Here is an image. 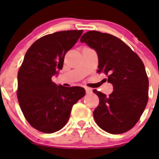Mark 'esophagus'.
<instances>
[{
	"instance_id": "34e87169",
	"label": "esophagus",
	"mask_w": 159,
	"mask_h": 159,
	"mask_svg": "<svg viewBox=\"0 0 159 159\" xmlns=\"http://www.w3.org/2000/svg\"><path fill=\"white\" fill-rule=\"evenodd\" d=\"M85 91L87 94H91V93H92V89H90V88L85 87Z\"/></svg>"
}]
</instances>
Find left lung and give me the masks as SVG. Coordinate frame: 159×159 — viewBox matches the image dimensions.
Segmentation results:
<instances>
[{
  "instance_id": "left-lung-1",
  "label": "left lung",
  "mask_w": 159,
  "mask_h": 159,
  "mask_svg": "<svg viewBox=\"0 0 159 159\" xmlns=\"http://www.w3.org/2000/svg\"><path fill=\"white\" fill-rule=\"evenodd\" d=\"M97 52L98 73L108 76L114 91L107 96L94 90L99 104L93 111L98 125L111 134L132 129L143 113L148 99V79L137 54L117 37L91 30L81 38Z\"/></svg>"
}]
</instances>
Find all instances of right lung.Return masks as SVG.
Returning <instances> with one entry per match:
<instances>
[{
	"instance_id": "1",
	"label": "right lung",
	"mask_w": 159,
	"mask_h": 159,
	"mask_svg": "<svg viewBox=\"0 0 159 159\" xmlns=\"http://www.w3.org/2000/svg\"><path fill=\"white\" fill-rule=\"evenodd\" d=\"M82 30L45 35L29 48L17 74V99L28 123L44 133H54L68 122L72 106L85 94L81 87L57 85L51 80L63 68L65 55Z\"/></svg>"
}]
</instances>
